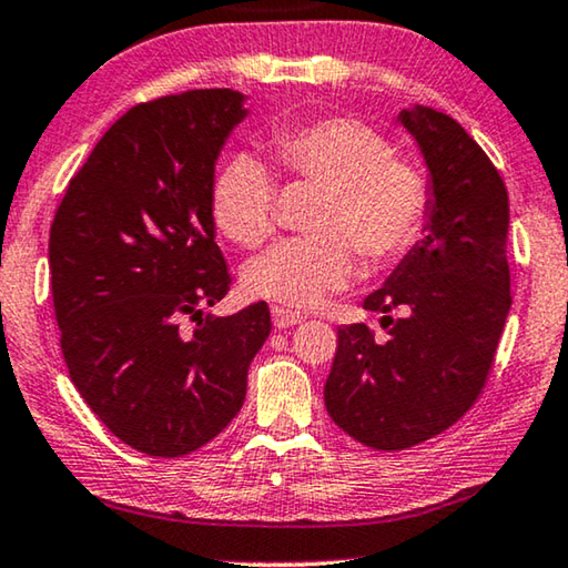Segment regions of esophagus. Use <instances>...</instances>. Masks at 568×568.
Masks as SVG:
<instances>
[{"instance_id": "34e87169", "label": "esophagus", "mask_w": 568, "mask_h": 568, "mask_svg": "<svg viewBox=\"0 0 568 568\" xmlns=\"http://www.w3.org/2000/svg\"><path fill=\"white\" fill-rule=\"evenodd\" d=\"M301 321H303V316H301L298 311L281 308V306H275V308H273V324H275V328L295 326V324H301Z\"/></svg>"}]
</instances>
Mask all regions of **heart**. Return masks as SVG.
Listing matches in <instances>:
<instances>
[{
  "instance_id": "obj_1",
  "label": "heart",
  "mask_w": 568,
  "mask_h": 568,
  "mask_svg": "<svg viewBox=\"0 0 568 568\" xmlns=\"http://www.w3.org/2000/svg\"><path fill=\"white\" fill-rule=\"evenodd\" d=\"M273 155L287 178L326 183L316 234L287 236L244 267L250 295L311 308L354 275L362 255L390 262L408 252L428 216V181L416 163L393 155L383 132L349 116H326L273 134ZM211 214L240 247L275 232L277 183L260 158L234 155L211 185Z\"/></svg>"
}]
</instances>
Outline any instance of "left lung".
<instances>
[{
	"label": "left lung",
	"instance_id": "left-lung-1",
	"mask_svg": "<svg viewBox=\"0 0 568 568\" xmlns=\"http://www.w3.org/2000/svg\"><path fill=\"white\" fill-rule=\"evenodd\" d=\"M397 120L430 171L428 234L365 298L390 338L338 326L324 387L336 426L377 452L428 442L477 403L513 303L503 175L448 114L416 106Z\"/></svg>",
	"mask_w": 568,
	"mask_h": 568
}]
</instances>
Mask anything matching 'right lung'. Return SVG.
<instances>
[{
    "instance_id": "1",
    "label": "right lung",
    "mask_w": 568,
    "mask_h": 568,
    "mask_svg": "<svg viewBox=\"0 0 568 568\" xmlns=\"http://www.w3.org/2000/svg\"><path fill=\"white\" fill-rule=\"evenodd\" d=\"M232 89H193L122 114L50 224L61 352L75 390L134 452L183 456L222 434L270 334L267 303L214 318L232 285L211 185L244 120Z\"/></svg>"
}]
</instances>
